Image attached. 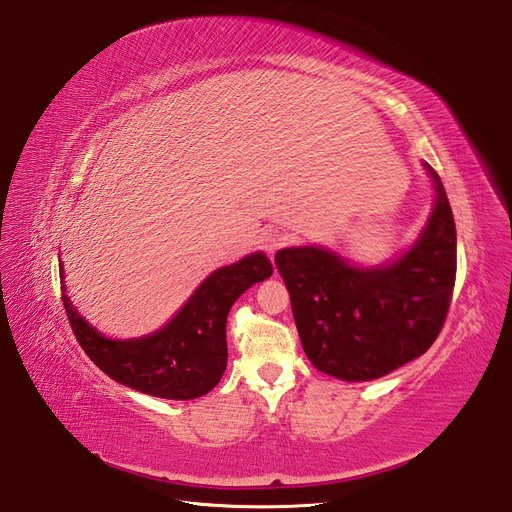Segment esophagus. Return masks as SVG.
I'll return each mask as SVG.
<instances>
[{
	"label": "esophagus",
	"instance_id": "esophagus-1",
	"mask_svg": "<svg viewBox=\"0 0 512 512\" xmlns=\"http://www.w3.org/2000/svg\"><path fill=\"white\" fill-rule=\"evenodd\" d=\"M286 234L284 232H280V230H272V232H267L265 236H263V247H265V251L267 253H276L278 249H282L284 245H286Z\"/></svg>",
	"mask_w": 512,
	"mask_h": 512
}]
</instances>
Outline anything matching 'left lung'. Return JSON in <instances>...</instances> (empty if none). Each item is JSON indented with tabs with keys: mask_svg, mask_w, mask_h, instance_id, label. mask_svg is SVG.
Here are the masks:
<instances>
[{
	"mask_svg": "<svg viewBox=\"0 0 512 512\" xmlns=\"http://www.w3.org/2000/svg\"><path fill=\"white\" fill-rule=\"evenodd\" d=\"M436 207L417 245L380 270L299 247L276 253L307 359L346 382L382 378L432 346L448 315L456 278V226L438 172Z\"/></svg>",
	"mask_w": 512,
	"mask_h": 512,
	"instance_id": "1",
	"label": "left lung"
}]
</instances>
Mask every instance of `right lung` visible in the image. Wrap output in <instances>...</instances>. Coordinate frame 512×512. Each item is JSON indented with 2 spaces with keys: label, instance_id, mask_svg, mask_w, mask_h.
Masks as SVG:
<instances>
[{
  "label": "right lung",
  "instance_id": "obj_1",
  "mask_svg": "<svg viewBox=\"0 0 512 512\" xmlns=\"http://www.w3.org/2000/svg\"><path fill=\"white\" fill-rule=\"evenodd\" d=\"M272 274L274 267L263 253L226 265L199 286L164 330L139 340L103 338L76 313L64 286L62 303L78 344L112 380L157 398L191 400L222 380L230 307L247 288Z\"/></svg>",
  "mask_w": 512,
  "mask_h": 512
}]
</instances>
